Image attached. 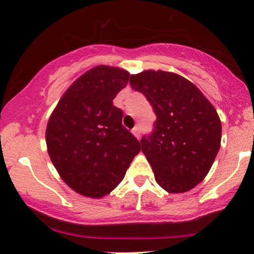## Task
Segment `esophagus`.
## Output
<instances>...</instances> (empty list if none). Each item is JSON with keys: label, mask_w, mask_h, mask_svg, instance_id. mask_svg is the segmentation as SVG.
I'll return each instance as SVG.
<instances>
[{"label": "esophagus", "mask_w": 254, "mask_h": 254, "mask_svg": "<svg viewBox=\"0 0 254 254\" xmlns=\"http://www.w3.org/2000/svg\"><path fill=\"white\" fill-rule=\"evenodd\" d=\"M131 133H133L137 138H140V136H141V128L138 127V126L134 127L133 130H131Z\"/></svg>", "instance_id": "obj_1"}]
</instances>
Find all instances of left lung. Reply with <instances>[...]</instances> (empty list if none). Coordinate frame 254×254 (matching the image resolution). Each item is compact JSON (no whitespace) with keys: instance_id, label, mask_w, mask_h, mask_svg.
Instances as JSON below:
<instances>
[{"instance_id":"8db88e82","label":"left lung","mask_w":254,"mask_h":254,"mask_svg":"<svg viewBox=\"0 0 254 254\" xmlns=\"http://www.w3.org/2000/svg\"><path fill=\"white\" fill-rule=\"evenodd\" d=\"M135 91L154 109L151 134L142 137V152L156 182L169 193H184L202 182L221 145L220 117L203 93L183 76L163 70L131 75Z\"/></svg>"}]
</instances>
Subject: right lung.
Segmentation results:
<instances>
[{"mask_svg":"<svg viewBox=\"0 0 254 254\" xmlns=\"http://www.w3.org/2000/svg\"><path fill=\"white\" fill-rule=\"evenodd\" d=\"M129 72L97 65L78 77L51 114L46 144L62 180L75 192L103 197L123 182L140 142L123 126V111L113 105Z\"/></svg>","mask_w":254,"mask_h":254,"instance_id":"obj_1","label":"right lung"}]
</instances>
